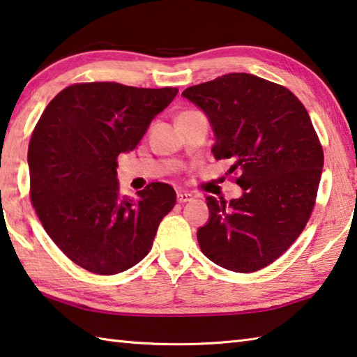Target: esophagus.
<instances>
[{
  "label": "esophagus",
  "instance_id": "esophagus-1",
  "mask_svg": "<svg viewBox=\"0 0 357 357\" xmlns=\"http://www.w3.org/2000/svg\"><path fill=\"white\" fill-rule=\"evenodd\" d=\"M192 199V195H190V192H185V191H177V201L180 204H185Z\"/></svg>",
  "mask_w": 357,
  "mask_h": 357
}]
</instances>
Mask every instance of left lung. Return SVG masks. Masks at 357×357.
<instances>
[{
  "instance_id": "8db88e82",
  "label": "left lung",
  "mask_w": 357,
  "mask_h": 357,
  "mask_svg": "<svg viewBox=\"0 0 357 357\" xmlns=\"http://www.w3.org/2000/svg\"><path fill=\"white\" fill-rule=\"evenodd\" d=\"M215 132V160L241 171L238 199L207 196L210 218L197 229L202 253L232 272L278 259L310 220L324 153L310 115L286 86L232 73L186 89Z\"/></svg>"
}]
</instances>
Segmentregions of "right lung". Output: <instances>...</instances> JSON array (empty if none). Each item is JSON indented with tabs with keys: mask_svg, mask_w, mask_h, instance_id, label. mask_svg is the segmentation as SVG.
Listing matches in <instances>:
<instances>
[{
	"mask_svg": "<svg viewBox=\"0 0 357 357\" xmlns=\"http://www.w3.org/2000/svg\"><path fill=\"white\" fill-rule=\"evenodd\" d=\"M178 90L116 82L74 84L52 99L28 145L30 197L45 232L85 271L114 275L149 255L177 201L153 182L121 196L116 158L137 147L150 121Z\"/></svg>",
	"mask_w": 357,
	"mask_h": 357,
	"instance_id": "right-lung-1",
	"label": "right lung"
}]
</instances>
